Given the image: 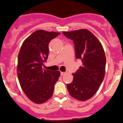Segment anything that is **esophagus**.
Wrapping results in <instances>:
<instances>
[{
  "mask_svg": "<svg viewBox=\"0 0 123 123\" xmlns=\"http://www.w3.org/2000/svg\"><path fill=\"white\" fill-rule=\"evenodd\" d=\"M66 74L65 72H61V76H63Z\"/></svg>",
  "mask_w": 123,
  "mask_h": 123,
  "instance_id": "obj_1",
  "label": "esophagus"
}]
</instances>
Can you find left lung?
Here are the masks:
<instances>
[{
  "instance_id": "8db88e82",
  "label": "left lung",
  "mask_w": 123,
  "mask_h": 123,
  "mask_svg": "<svg viewBox=\"0 0 123 123\" xmlns=\"http://www.w3.org/2000/svg\"><path fill=\"white\" fill-rule=\"evenodd\" d=\"M73 40L75 56L82 61V66L73 73V82L67 84L69 94L80 101H86L97 92L105 73L106 57L101 43L87 29L63 32Z\"/></svg>"
}]
</instances>
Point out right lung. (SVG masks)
Instances as JSON below:
<instances>
[{
  "label": "right lung",
  "mask_w": 123,
  "mask_h": 123,
  "mask_svg": "<svg viewBox=\"0 0 123 123\" xmlns=\"http://www.w3.org/2000/svg\"><path fill=\"white\" fill-rule=\"evenodd\" d=\"M59 32L38 30L24 41L18 56L17 75L23 91L32 102L43 103L53 95L60 71L42 68L48 59L50 41Z\"/></svg>",
  "instance_id": "obj_1"
}]
</instances>
